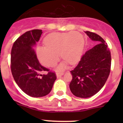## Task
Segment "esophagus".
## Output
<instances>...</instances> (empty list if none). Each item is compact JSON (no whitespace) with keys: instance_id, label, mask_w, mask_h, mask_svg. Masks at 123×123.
Segmentation results:
<instances>
[{"instance_id":"34e87169","label":"esophagus","mask_w":123,"mask_h":123,"mask_svg":"<svg viewBox=\"0 0 123 123\" xmlns=\"http://www.w3.org/2000/svg\"><path fill=\"white\" fill-rule=\"evenodd\" d=\"M63 74V72H56V76L58 77V78H60Z\"/></svg>"}]
</instances>
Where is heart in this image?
Segmentation results:
<instances>
[{
	"mask_svg": "<svg viewBox=\"0 0 123 123\" xmlns=\"http://www.w3.org/2000/svg\"><path fill=\"white\" fill-rule=\"evenodd\" d=\"M44 42L45 46L37 49L38 58L44 65L52 67L59 60L60 53L64 61L59 69L65 68L68 63L73 65L78 62L84 45L83 36L78 31L53 32L45 37Z\"/></svg>",
	"mask_w": 123,
	"mask_h": 123,
	"instance_id": "1",
	"label": "heart"
}]
</instances>
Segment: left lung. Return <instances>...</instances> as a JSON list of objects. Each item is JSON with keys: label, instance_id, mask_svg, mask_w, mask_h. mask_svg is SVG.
Instances as JSON below:
<instances>
[{"label": "left lung", "instance_id": "obj_1", "mask_svg": "<svg viewBox=\"0 0 123 123\" xmlns=\"http://www.w3.org/2000/svg\"><path fill=\"white\" fill-rule=\"evenodd\" d=\"M85 32L99 43L87 51L70 71L73 78L69 89L73 95L80 98L91 97L103 87L109 76L111 63L110 50L104 39L94 32Z\"/></svg>", "mask_w": 123, "mask_h": 123}]
</instances>
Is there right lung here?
<instances>
[{"instance_id":"right-lung-1","label":"right lung","mask_w":123,"mask_h":123,"mask_svg":"<svg viewBox=\"0 0 123 123\" xmlns=\"http://www.w3.org/2000/svg\"><path fill=\"white\" fill-rule=\"evenodd\" d=\"M42 33L41 29L27 31L15 41L11 51V71L15 82L25 93L33 97L49 94L56 79L55 72L41 65L33 48ZM44 71L48 74L41 75Z\"/></svg>"}]
</instances>
